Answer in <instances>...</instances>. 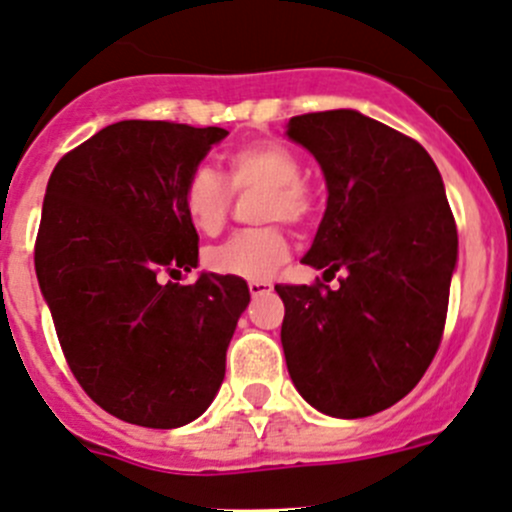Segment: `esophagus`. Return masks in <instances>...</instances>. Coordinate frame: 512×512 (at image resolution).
<instances>
[{"mask_svg": "<svg viewBox=\"0 0 512 512\" xmlns=\"http://www.w3.org/2000/svg\"><path fill=\"white\" fill-rule=\"evenodd\" d=\"M267 292H272V282H265V280L250 282V294H252V297H260V294H267Z\"/></svg>", "mask_w": 512, "mask_h": 512, "instance_id": "esophagus-1", "label": "esophagus"}]
</instances>
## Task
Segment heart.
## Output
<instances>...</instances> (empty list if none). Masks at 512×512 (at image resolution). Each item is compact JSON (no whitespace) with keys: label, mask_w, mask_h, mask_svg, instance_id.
Segmentation results:
<instances>
[{"label":"heart","mask_w":512,"mask_h":512,"mask_svg":"<svg viewBox=\"0 0 512 512\" xmlns=\"http://www.w3.org/2000/svg\"><path fill=\"white\" fill-rule=\"evenodd\" d=\"M227 180L232 190H262L257 203V220H282L287 225H304L312 215V198L302 183V163L282 143H250L225 158ZM218 173L198 165L183 185V208L188 220L205 235L223 230L230 213L232 193ZM287 237L280 227L267 225L242 230L210 247L205 260L218 275L240 280H267L285 262Z\"/></svg>","instance_id":"obj_1"}]
</instances>
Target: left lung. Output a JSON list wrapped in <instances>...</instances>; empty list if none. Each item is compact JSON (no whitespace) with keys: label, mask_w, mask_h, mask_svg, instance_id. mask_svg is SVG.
<instances>
[{"label":"left lung","mask_w":512,"mask_h":512,"mask_svg":"<svg viewBox=\"0 0 512 512\" xmlns=\"http://www.w3.org/2000/svg\"><path fill=\"white\" fill-rule=\"evenodd\" d=\"M287 138L327 180V210L302 257L337 289L277 285L294 389L334 418L404 399L441 344L458 232L421 143L352 108L289 118Z\"/></svg>","instance_id":"left-lung-1"}]
</instances>
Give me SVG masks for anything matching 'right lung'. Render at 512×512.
Listing matches in <instances>:
<instances>
[{"instance_id": "right-lung-1", "label": "right lung", "mask_w": 512, "mask_h": 512, "mask_svg": "<svg viewBox=\"0 0 512 512\" xmlns=\"http://www.w3.org/2000/svg\"><path fill=\"white\" fill-rule=\"evenodd\" d=\"M225 128L118 121L56 163L34 265L56 337L86 394L121 421L178 428L213 404L250 304L240 277L200 272L183 185Z\"/></svg>"}]
</instances>
